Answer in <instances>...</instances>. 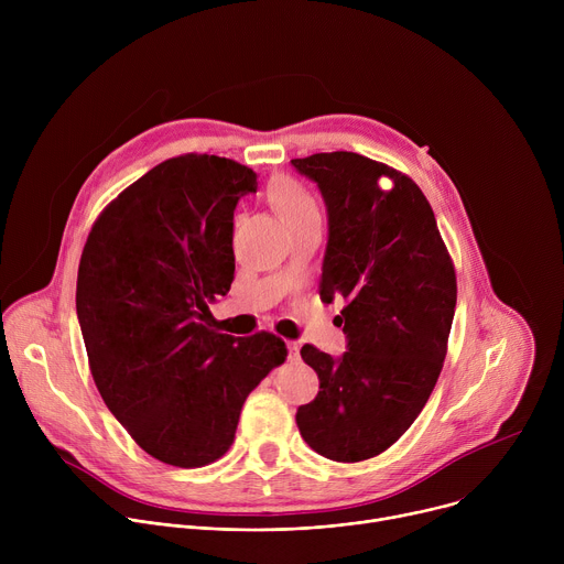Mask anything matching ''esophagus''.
Returning <instances> with one entry per match:
<instances>
[{
    "label": "esophagus",
    "instance_id": "esophagus-1",
    "mask_svg": "<svg viewBox=\"0 0 564 564\" xmlns=\"http://www.w3.org/2000/svg\"><path fill=\"white\" fill-rule=\"evenodd\" d=\"M285 348H288V357H290V359H296V357H299V344H296V341H288Z\"/></svg>",
    "mask_w": 564,
    "mask_h": 564
}]
</instances>
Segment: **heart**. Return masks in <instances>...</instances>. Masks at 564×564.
<instances>
[{"mask_svg": "<svg viewBox=\"0 0 564 564\" xmlns=\"http://www.w3.org/2000/svg\"><path fill=\"white\" fill-rule=\"evenodd\" d=\"M270 200L285 223L303 218L307 214H316V205L312 196L303 187H299L294 181H288V178L272 183Z\"/></svg>", "mask_w": 564, "mask_h": 564, "instance_id": "heart-1", "label": "heart"}]
</instances>
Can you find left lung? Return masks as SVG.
Masks as SVG:
<instances>
[{"label":"left lung","instance_id":"obj_1","mask_svg":"<svg viewBox=\"0 0 564 564\" xmlns=\"http://www.w3.org/2000/svg\"><path fill=\"white\" fill-rule=\"evenodd\" d=\"M292 167L316 183L328 212L318 294L344 296L346 352L303 346L318 392L299 406L301 437L335 462L383 453L417 420L446 357L457 303L451 257L422 189L352 153H312Z\"/></svg>","mask_w":564,"mask_h":564}]
</instances>
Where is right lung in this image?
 I'll return each instance as SVG.
<instances>
[{"mask_svg": "<svg viewBox=\"0 0 564 564\" xmlns=\"http://www.w3.org/2000/svg\"><path fill=\"white\" fill-rule=\"evenodd\" d=\"M259 189L234 160L187 153L127 187L96 220L75 307L107 409L151 457L198 468L234 442L240 409L285 361L270 335L214 330L234 281V209Z\"/></svg>", "mask_w": 564, "mask_h": 564, "instance_id": "obj_1", "label": "right lung"}]
</instances>
